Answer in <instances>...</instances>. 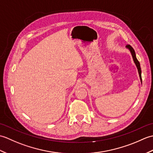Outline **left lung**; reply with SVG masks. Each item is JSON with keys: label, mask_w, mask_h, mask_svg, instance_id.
<instances>
[{"label": "left lung", "mask_w": 153, "mask_h": 153, "mask_svg": "<svg viewBox=\"0 0 153 153\" xmlns=\"http://www.w3.org/2000/svg\"><path fill=\"white\" fill-rule=\"evenodd\" d=\"M126 47L128 48L129 49V51H130V52H131V55H132V57H133V58H134V62H135V64H136V66H137V69H138L139 77H140V79H141V82H142V78H141V67H140V64H139L138 60L137 59V58H136L135 51H134V48H133V47L131 46V45H126Z\"/></svg>", "instance_id": "1"}]
</instances>
